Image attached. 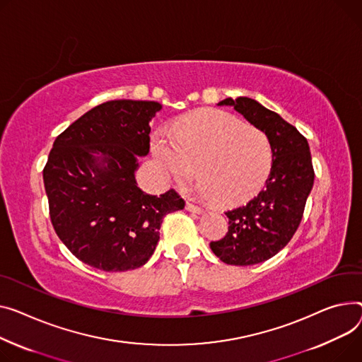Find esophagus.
Here are the masks:
<instances>
[{
	"label": "esophagus",
	"instance_id": "34e87169",
	"mask_svg": "<svg viewBox=\"0 0 362 362\" xmlns=\"http://www.w3.org/2000/svg\"><path fill=\"white\" fill-rule=\"evenodd\" d=\"M186 209L190 211V212H195V214H201V212L204 211L201 206H198V205H195V204H192L190 201L186 202Z\"/></svg>",
	"mask_w": 362,
	"mask_h": 362
}]
</instances>
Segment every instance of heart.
Returning a JSON list of instances; mask_svg holds the SVG:
<instances>
[{
	"label": "heart",
	"instance_id": "b5f03b06",
	"mask_svg": "<svg viewBox=\"0 0 362 362\" xmlns=\"http://www.w3.org/2000/svg\"><path fill=\"white\" fill-rule=\"evenodd\" d=\"M151 148L165 177L186 180L198 165L201 192L221 204L255 195L272 167L268 135L221 110L195 113L175 132H157Z\"/></svg>",
	"mask_w": 362,
	"mask_h": 362
}]
</instances>
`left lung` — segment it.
Here are the masks:
<instances>
[{
    "label": "left lung",
    "instance_id": "8db88e82",
    "mask_svg": "<svg viewBox=\"0 0 362 362\" xmlns=\"http://www.w3.org/2000/svg\"><path fill=\"white\" fill-rule=\"evenodd\" d=\"M231 106L268 135L272 167L264 187L246 205L226 212L228 231L211 250L227 264L247 267L264 262L282 250L296 234L315 183L307 139L278 113L249 98L218 103Z\"/></svg>",
    "mask_w": 362,
    "mask_h": 362
}]
</instances>
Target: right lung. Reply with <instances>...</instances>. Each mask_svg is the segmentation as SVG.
<instances>
[{"label":"right lung","instance_id":"add662e5","mask_svg":"<svg viewBox=\"0 0 362 362\" xmlns=\"http://www.w3.org/2000/svg\"><path fill=\"white\" fill-rule=\"evenodd\" d=\"M160 109L146 100L102 103L59 134L47 157L43 183L55 233L95 269L125 272L146 264L164 216L185 208L175 189L148 195L135 180Z\"/></svg>","mask_w":362,"mask_h":362}]
</instances>
